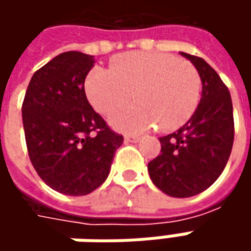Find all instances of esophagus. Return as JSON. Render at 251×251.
Segmentation results:
<instances>
[{"label": "esophagus", "instance_id": "esophagus-1", "mask_svg": "<svg viewBox=\"0 0 251 251\" xmlns=\"http://www.w3.org/2000/svg\"><path fill=\"white\" fill-rule=\"evenodd\" d=\"M124 140L127 141V142H137V141L140 140V137L138 135H126Z\"/></svg>", "mask_w": 251, "mask_h": 251}]
</instances>
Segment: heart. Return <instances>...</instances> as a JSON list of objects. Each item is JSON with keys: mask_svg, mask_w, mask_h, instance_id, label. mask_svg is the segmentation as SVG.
<instances>
[{"mask_svg": "<svg viewBox=\"0 0 251 251\" xmlns=\"http://www.w3.org/2000/svg\"><path fill=\"white\" fill-rule=\"evenodd\" d=\"M202 82L197 68L184 58L165 53L134 51L116 57L110 70L95 68L85 79V93L96 110L111 116V124L126 132H140L159 124L172 131L197 110Z\"/></svg>", "mask_w": 251, "mask_h": 251, "instance_id": "1", "label": "heart"}]
</instances>
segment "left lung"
<instances>
[{
  "label": "left lung",
  "mask_w": 251,
  "mask_h": 251,
  "mask_svg": "<svg viewBox=\"0 0 251 251\" xmlns=\"http://www.w3.org/2000/svg\"><path fill=\"white\" fill-rule=\"evenodd\" d=\"M197 68L202 93L197 110L176 132L160 137V155L148 163L151 180L170 197L207 190L226 166L233 147V106L227 86L201 57L181 53Z\"/></svg>",
  "instance_id": "obj_1"
}]
</instances>
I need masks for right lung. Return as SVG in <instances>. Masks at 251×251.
I'll return each mask as SVG.
<instances>
[{
    "mask_svg": "<svg viewBox=\"0 0 251 251\" xmlns=\"http://www.w3.org/2000/svg\"><path fill=\"white\" fill-rule=\"evenodd\" d=\"M93 57L67 51L33 74L22 103L25 140L34 170L67 196H86L107 178L123 135L85 95Z\"/></svg>",
    "mask_w": 251,
    "mask_h": 251,
    "instance_id": "right-lung-1",
    "label": "right lung"
}]
</instances>
